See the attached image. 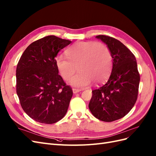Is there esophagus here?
<instances>
[{"label":"esophagus","instance_id":"obj_1","mask_svg":"<svg viewBox=\"0 0 156 156\" xmlns=\"http://www.w3.org/2000/svg\"><path fill=\"white\" fill-rule=\"evenodd\" d=\"M80 91L81 90H78V89H75V88L73 89V93H74V94H76V93L80 92Z\"/></svg>","mask_w":156,"mask_h":156}]
</instances>
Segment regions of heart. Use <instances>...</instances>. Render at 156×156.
I'll return each mask as SVG.
<instances>
[{
  "label": "heart",
  "instance_id": "heart-1",
  "mask_svg": "<svg viewBox=\"0 0 156 156\" xmlns=\"http://www.w3.org/2000/svg\"><path fill=\"white\" fill-rule=\"evenodd\" d=\"M67 58L63 55L55 59L57 69L65 80L80 72L70 80L73 86L83 88L90 86L93 80L97 83L104 82L110 76L112 68V57L109 49L104 44L77 42L66 51Z\"/></svg>",
  "mask_w": 156,
  "mask_h": 156
}]
</instances>
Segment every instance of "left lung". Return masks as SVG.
Instances as JSON below:
<instances>
[{
  "label": "left lung",
  "mask_w": 156,
  "mask_h": 156,
  "mask_svg": "<svg viewBox=\"0 0 156 156\" xmlns=\"http://www.w3.org/2000/svg\"><path fill=\"white\" fill-rule=\"evenodd\" d=\"M96 38L107 45L113 65L107 82L92 91L89 108L96 118L111 122L125 116L135 105L140 74L135 55L123 44L106 35Z\"/></svg>",
  "instance_id": "1"
}]
</instances>
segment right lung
I'll return each mask as SVG.
<instances>
[{
  "label": "right lung",
  "instance_id": "obj_1",
  "mask_svg": "<svg viewBox=\"0 0 156 156\" xmlns=\"http://www.w3.org/2000/svg\"><path fill=\"white\" fill-rule=\"evenodd\" d=\"M72 42L53 35L26 48L16 69V92L24 112L34 121L52 124L63 118L73 92L58 74L55 59Z\"/></svg>",
  "mask_w": 156,
  "mask_h": 156
}]
</instances>
